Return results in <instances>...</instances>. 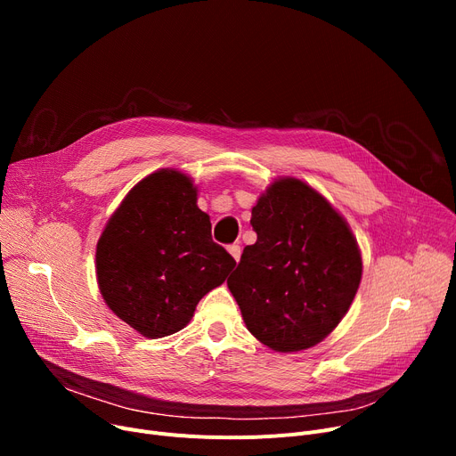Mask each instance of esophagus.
Instances as JSON below:
<instances>
[{"mask_svg":"<svg viewBox=\"0 0 456 456\" xmlns=\"http://www.w3.org/2000/svg\"><path fill=\"white\" fill-rule=\"evenodd\" d=\"M227 249H229L231 256H232L236 262L240 260V255H242V248H240V244H231Z\"/></svg>","mask_w":456,"mask_h":456,"instance_id":"34e87169","label":"esophagus"}]
</instances>
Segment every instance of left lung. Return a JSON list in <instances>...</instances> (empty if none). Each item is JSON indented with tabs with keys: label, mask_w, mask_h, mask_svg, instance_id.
I'll list each match as a JSON object with an SVG mask.
<instances>
[{
	"label": "left lung",
	"mask_w": 456,
	"mask_h": 456,
	"mask_svg": "<svg viewBox=\"0 0 456 456\" xmlns=\"http://www.w3.org/2000/svg\"><path fill=\"white\" fill-rule=\"evenodd\" d=\"M246 246L227 286L246 327L273 351L316 346L349 310L362 258L342 216L306 183L284 177L251 210Z\"/></svg>",
	"instance_id": "1"
}]
</instances>
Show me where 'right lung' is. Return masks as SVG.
<instances>
[{"mask_svg": "<svg viewBox=\"0 0 456 456\" xmlns=\"http://www.w3.org/2000/svg\"><path fill=\"white\" fill-rule=\"evenodd\" d=\"M198 190L177 170L142 179L110 216L95 248L100 292L142 337L186 327L200 299L220 286L236 260L210 236Z\"/></svg>", "mask_w": 456, "mask_h": 456, "instance_id": "add662e5", "label": "right lung"}]
</instances>
